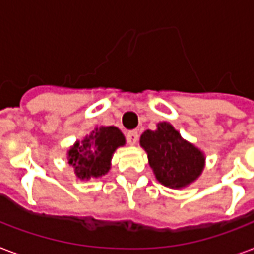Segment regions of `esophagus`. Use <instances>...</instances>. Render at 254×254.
I'll use <instances>...</instances> for the list:
<instances>
[{
  "label": "esophagus",
  "mask_w": 254,
  "mask_h": 254,
  "mask_svg": "<svg viewBox=\"0 0 254 254\" xmlns=\"http://www.w3.org/2000/svg\"><path fill=\"white\" fill-rule=\"evenodd\" d=\"M127 143L130 144V145H134V144L137 143V140H138L137 130H130V132H127Z\"/></svg>",
  "instance_id": "34e87169"
}]
</instances>
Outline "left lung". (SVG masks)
Listing matches in <instances>:
<instances>
[{"instance_id": "8db88e82", "label": "left lung", "mask_w": 254, "mask_h": 254, "mask_svg": "<svg viewBox=\"0 0 254 254\" xmlns=\"http://www.w3.org/2000/svg\"><path fill=\"white\" fill-rule=\"evenodd\" d=\"M156 127V130H145L140 137L156 180L171 189L190 185L204 170V154L184 140L169 122H159Z\"/></svg>"}]
</instances>
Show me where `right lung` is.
Listing matches in <instances>:
<instances>
[{"instance_id":"1","label":"right lung","mask_w":254,"mask_h":254,"mask_svg":"<svg viewBox=\"0 0 254 254\" xmlns=\"http://www.w3.org/2000/svg\"><path fill=\"white\" fill-rule=\"evenodd\" d=\"M122 145H125V137L118 127H95L88 136L70 147L67 163L74 169V174L80 180L98 178L110 170L113 154Z\"/></svg>"}]
</instances>
